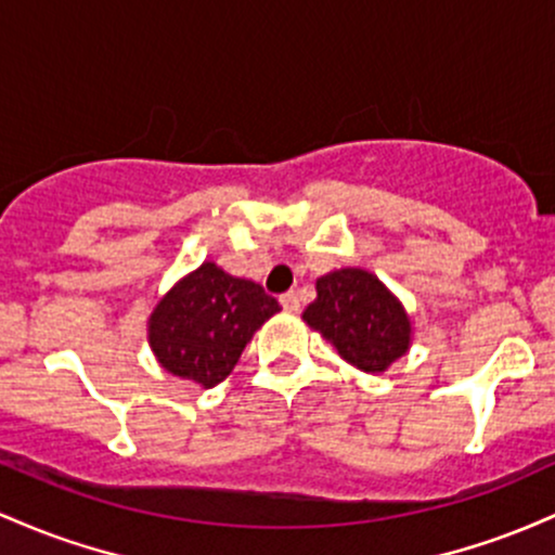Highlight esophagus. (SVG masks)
<instances>
[{
	"label": "esophagus",
	"instance_id": "obj_1",
	"mask_svg": "<svg viewBox=\"0 0 555 555\" xmlns=\"http://www.w3.org/2000/svg\"><path fill=\"white\" fill-rule=\"evenodd\" d=\"M280 304H283V309H285V311H291V314H294V311L301 309V301H298V294H296V291H288V294L280 296Z\"/></svg>",
	"mask_w": 555,
	"mask_h": 555
}]
</instances>
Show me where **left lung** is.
Masks as SVG:
<instances>
[{"instance_id": "left-lung-1", "label": "left lung", "mask_w": 555, "mask_h": 555, "mask_svg": "<svg viewBox=\"0 0 555 555\" xmlns=\"http://www.w3.org/2000/svg\"><path fill=\"white\" fill-rule=\"evenodd\" d=\"M304 322L364 372H385L412 344V320L401 301L357 267L317 280V298L304 311Z\"/></svg>"}]
</instances>
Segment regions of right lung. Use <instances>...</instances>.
Here are the masks:
<instances>
[{
    "label": "right lung",
    "mask_w": 555,
    "mask_h": 555,
    "mask_svg": "<svg viewBox=\"0 0 555 555\" xmlns=\"http://www.w3.org/2000/svg\"><path fill=\"white\" fill-rule=\"evenodd\" d=\"M280 304L259 283L204 261L167 291L149 317V346L167 372L215 388Z\"/></svg>",
    "instance_id": "add662e5"
}]
</instances>
